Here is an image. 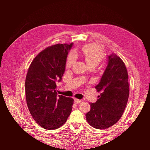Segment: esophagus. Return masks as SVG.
<instances>
[{
	"label": "esophagus",
	"mask_w": 150,
	"mask_h": 150,
	"mask_svg": "<svg viewBox=\"0 0 150 150\" xmlns=\"http://www.w3.org/2000/svg\"><path fill=\"white\" fill-rule=\"evenodd\" d=\"M81 102V99H76V98L74 99V103H75L78 104V103H80Z\"/></svg>",
	"instance_id": "obj_1"
}]
</instances>
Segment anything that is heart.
<instances>
[{
  "label": "heart",
  "mask_w": 150,
  "mask_h": 150,
  "mask_svg": "<svg viewBox=\"0 0 150 150\" xmlns=\"http://www.w3.org/2000/svg\"><path fill=\"white\" fill-rule=\"evenodd\" d=\"M83 56L88 66H97L104 57V53L102 48L95 44H88L83 48ZM77 60V54L74 51H72L68 55L66 60V66L70 68Z\"/></svg>",
  "instance_id": "b5f03b06"
}]
</instances>
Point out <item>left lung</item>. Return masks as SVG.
I'll return each mask as SVG.
<instances>
[{"mask_svg": "<svg viewBox=\"0 0 150 150\" xmlns=\"http://www.w3.org/2000/svg\"><path fill=\"white\" fill-rule=\"evenodd\" d=\"M95 88L101 94L96 103L90 104L86 120L94 128H110L123 114L129 93L128 71L120 57L115 54L108 56V66Z\"/></svg>", "mask_w": 150, "mask_h": 150, "instance_id": "obj_1", "label": "left lung"}]
</instances>
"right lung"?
Masks as SVG:
<instances>
[{"instance_id":"right-lung-1","label":"right lung","mask_w":150,"mask_h":150,"mask_svg":"<svg viewBox=\"0 0 150 150\" xmlns=\"http://www.w3.org/2000/svg\"><path fill=\"white\" fill-rule=\"evenodd\" d=\"M72 43L57 44L40 52L27 73L25 98L30 115L43 128H60L70 115L74 99L57 96L56 82L61 81L66 68V58Z\"/></svg>"}]
</instances>
